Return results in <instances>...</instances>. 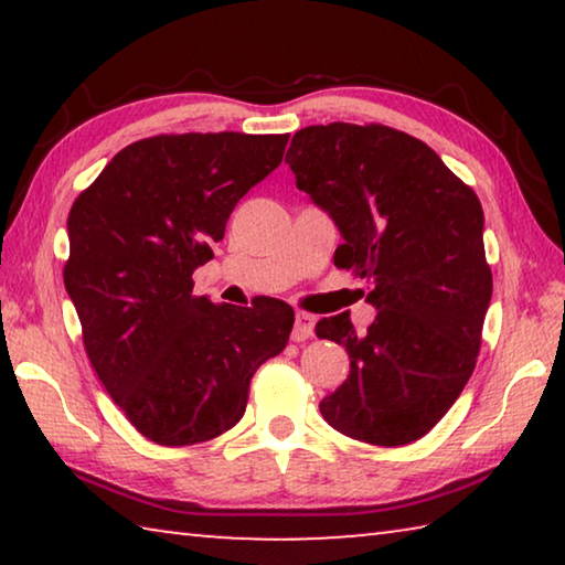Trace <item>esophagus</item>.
<instances>
[{"mask_svg":"<svg viewBox=\"0 0 565 565\" xmlns=\"http://www.w3.org/2000/svg\"><path fill=\"white\" fill-rule=\"evenodd\" d=\"M311 333H313V319L306 311H299V313H296V321H294L291 341L301 343L306 339H311Z\"/></svg>","mask_w":565,"mask_h":565,"instance_id":"esophagus-1","label":"esophagus"}]
</instances>
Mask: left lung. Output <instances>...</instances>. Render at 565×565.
<instances>
[{
  "mask_svg": "<svg viewBox=\"0 0 565 565\" xmlns=\"http://www.w3.org/2000/svg\"><path fill=\"white\" fill-rule=\"evenodd\" d=\"M286 164L339 226L333 264L356 274L379 309L366 331L349 313L317 323L351 361L321 416L356 441L414 444L476 369L493 291L481 202L431 147L384 124L306 127Z\"/></svg>",
  "mask_w": 565,
  "mask_h": 565,
  "instance_id": "obj_1",
  "label": "left lung"
}]
</instances>
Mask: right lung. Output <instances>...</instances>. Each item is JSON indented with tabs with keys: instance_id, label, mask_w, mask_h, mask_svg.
I'll return each mask as SVG.
<instances>
[{
	"instance_id": "1",
	"label": "right lung",
	"mask_w": 565,
	"mask_h": 565,
	"mask_svg": "<svg viewBox=\"0 0 565 565\" xmlns=\"http://www.w3.org/2000/svg\"><path fill=\"white\" fill-rule=\"evenodd\" d=\"M289 134H159L124 147L74 199L64 286L87 356L159 446L212 441L244 416L256 369L286 349L294 309L212 303L191 274L228 214L281 164Z\"/></svg>"
}]
</instances>
